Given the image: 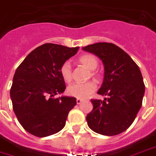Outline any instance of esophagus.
Returning <instances> with one entry per match:
<instances>
[{
  "mask_svg": "<svg viewBox=\"0 0 156 156\" xmlns=\"http://www.w3.org/2000/svg\"><path fill=\"white\" fill-rule=\"evenodd\" d=\"M82 102H83V100H80V99H76V103L78 105L81 104Z\"/></svg>",
  "mask_w": 156,
  "mask_h": 156,
  "instance_id": "1",
  "label": "esophagus"
}]
</instances>
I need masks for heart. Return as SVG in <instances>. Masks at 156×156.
<instances>
[{
    "mask_svg": "<svg viewBox=\"0 0 156 156\" xmlns=\"http://www.w3.org/2000/svg\"><path fill=\"white\" fill-rule=\"evenodd\" d=\"M79 61L90 70V76L94 78H97L98 74L95 72V69L98 66V59L94 55L85 54L79 57ZM60 74L62 79L67 83L70 82L73 78V69L69 61H65L60 67ZM96 89L95 82L87 81L85 83H73L67 88V94L72 97L77 99H86Z\"/></svg>",
    "mask_w": 156,
    "mask_h": 156,
    "instance_id": "b5f03b06",
    "label": "heart"
}]
</instances>
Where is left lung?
<instances>
[{
	"mask_svg": "<svg viewBox=\"0 0 156 156\" xmlns=\"http://www.w3.org/2000/svg\"><path fill=\"white\" fill-rule=\"evenodd\" d=\"M82 49L103 62L104 80L98 94L107 96L104 101L91 100L88 126L101 135H119L131 126L141 107L145 94L141 72L129 55L115 44L99 42Z\"/></svg>",
	"mask_w": 156,
	"mask_h": 156,
	"instance_id": "1",
	"label": "left lung"
}]
</instances>
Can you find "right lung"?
<instances>
[{"label": "right lung", "instance_id": "obj_1", "mask_svg": "<svg viewBox=\"0 0 156 156\" xmlns=\"http://www.w3.org/2000/svg\"><path fill=\"white\" fill-rule=\"evenodd\" d=\"M78 50L44 44L30 52L16 70L10 91L13 111L21 126L33 136L45 137L59 132L76 105L75 97L54 96L66 90L60 67Z\"/></svg>", "mask_w": 156, "mask_h": 156}]
</instances>
